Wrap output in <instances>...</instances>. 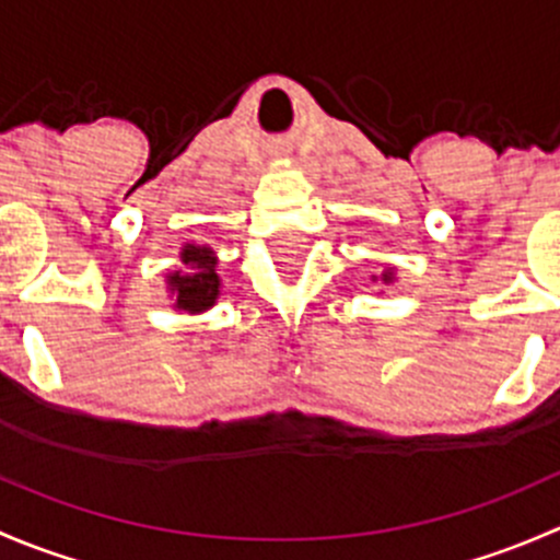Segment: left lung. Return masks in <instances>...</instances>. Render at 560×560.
<instances>
[{"mask_svg":"<svg viewBox=\"0 0 560 560\" xmlns=\"http://www.w3.org/2000/svg\"><path fill=\"white\" fill-rule=\"evenodd\" d=\"M385 281H389V273H385Z\"/></svg>","mask_w":560,"mask_h":560,"instance_id":"8db88e82","label":"left lung"}]
</instances>
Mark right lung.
Here are the masks:
<instances>
[{
	"label": "right lung",
	"instance_id": "add662e5",
	"mask_svg": "<svg viewBox=\"0 0 560 560\" xmlns=\"http://www.w3.org/2000/svg\"><path fill=\"white\" fill-rule=\"evenodd\" d=\"M180 257H184L189 273L171 276V287L175 298H178V308H184V312H202V308L213 306L219 295V276L213 270L217 259L211 257V248L184 246Z\"/></svg>",
	"mask_w": 560,
	"mask_h": 560
}]
</instances>
